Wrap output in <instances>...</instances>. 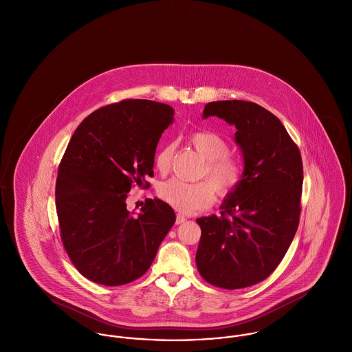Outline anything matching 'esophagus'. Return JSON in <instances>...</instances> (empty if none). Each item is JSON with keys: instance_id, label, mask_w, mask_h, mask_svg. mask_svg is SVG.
<instances>
[{"instance_id": "1", "label": "esophagus", "mask_w": 352, "mask_h": 352, "mask_svg": "<svg viewBox=\"0 0 352 352\" xmlns=\"http://www.w3.org/2000/svg\"><path fill=\"white\" fill-rule=\"evenodd\" d=\"M185 220H186V217H185L182 213H178V214H177V219H175V223H177V224H182Z\"/></svg>"}]
</instances>
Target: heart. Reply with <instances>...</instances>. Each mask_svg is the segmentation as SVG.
Returning a JSON list of instances; mask_svg holds the SVG:
<instances>
[{
	"instance_id": "obj_1",
	"label": "heart",
	"mask_w": 352,
	"mask_h": 352,
	"mask_svg": "<svg viewBox=\"0 0 352 352\" xmlns=\"http://www.w3.org/2000/svg\"><path fill=\"white\" fill-rule=\"evenodd\" d=\"M190 145L206 159L201 177L208 181L184 182L177 178L164 181L157 188L160 200L182 213H193L208 208L214 201V190L220 197L234 195L245 179V164L228 153L230 145L220 135L212 131H196L189 136ZM174 156V145H163L155 156V167L164 174L170 170Z\"/></svg>"
}]
</instances>
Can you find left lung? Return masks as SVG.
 Wrapping results in <instances>:
<instances>
[{
  "label": "left lung",
  "instance_id": "1",
  "mask_svg": "<svg viewBox=\"0 0 352 352\" xmlns=\"http://www.w3.org/2000/svg\"><path fill=\"white\" fill-rule=\"evenodd\" d=\"M211 116L235 125L245 179L220 216L197 219L196 264L207 283L238 289L265 280L285 256L300 217L303 164L280 120L257 103L211 102L204 118Z\"/></svg>",
  "mask_w": 352,
  "mask_h": 352
}]
</instances>
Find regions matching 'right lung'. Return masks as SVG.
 <instances>
[{"label": "right lung", "instance_id": "add662e5", "mask_svg": "<svg viewBox=\"0 0 352 352\" xmlns=\"http://www.w3.org/2000/svg\"><path fill=\"white\" fill-rule=\"evenodd\" d=\"M174 110L124 99L91 113L76 129L58 166L56 208L64 249L88 280L122 285L141 278L175 223L173 208L146 199L126 210L135 186L148 188L162 133Z\"/></svg>", "mask_w": 352, "mask_h": 352}]
</instances>
